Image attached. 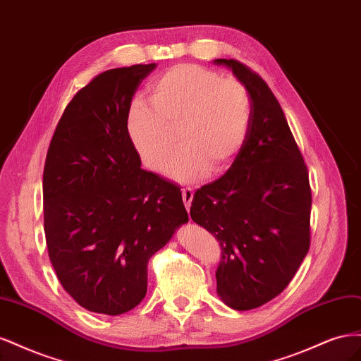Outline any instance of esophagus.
<instances>
[{"label": "esophagus", "instance_id": "obj_1", "mask_svg": "<svg viewBox=\"0 0 361 361\" xmlns=\"http://www.w3.org/2000/svg\"><path fill=\"white\" fill-rule=\"evenodd\" d=\"M192 197H194V191H192L191 188H183V190H182V199H183L185 207H187V211H190Z\"/></svg>", "mask_w": 361, "mask_h": 361}]
</instances>
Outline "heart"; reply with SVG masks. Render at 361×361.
<instances>
[{"label":"heart","instance_id":"obj_1","mask_svg":"<svg viewBox=\"0 0 361 361\" xmlns=\"http://www.w3.org/2000/svg\"><path fill=\"white\" fill-rule=\"evenodd\" d=\"M251 122L247 87L197 64H176L149 87V102L135 99L126 133L145 166L161 171L174 147L167 174L192 183L224 173L241 152Z\"/></svg>","mask_w":361,"mask_h":361}]
</instances>
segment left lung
Segmentation results:
<instances>
[{
  "label": "left lung",
  "instance_id": "obj_1",
  "mask_svg": "<svg viewBox=\"0 0 361 361\" xmlns=\"http://www.w3.org/2000/svg\"><path fill=\"white\" fill-rule=\"evenodd\" d=\"M214 64L247 87L251 122L231 169L195 191L190 214L220 241L218 297L235 310H251L276 298L307 255L309 171L267 82L236 60Z\"/></svg>",
  "mask_w": 361,
  "mask_h": 361
}]
</instances>
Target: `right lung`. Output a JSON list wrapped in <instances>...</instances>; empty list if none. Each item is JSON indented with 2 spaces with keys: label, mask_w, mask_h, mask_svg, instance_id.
<instances>
[{
  "label": "right lung",
  "mask_w": 361,
  "mask_h": 361,
  "mask_svg": "<svg viewBox=\"0 0 361 361\" xmlns=\"http://www.w3.org/2000/svg\"><path fill=\"white\" fill-rule=\"evenodd\" d=\"M155 63L110 69L73 96L48 149L43 218L51 264L81 307L117 316L147 292V264L188 223L180 188L141 169L126 114Z\"/></svg>",
  "instance_id": "obj_1"
}]
</instances>
